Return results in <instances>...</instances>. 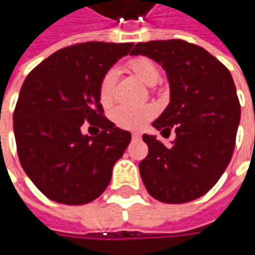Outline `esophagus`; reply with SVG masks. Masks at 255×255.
<instances>
[{
    "mask_svg": "<svg viewBox=\"0 0 255 255\" xmlns=\"http://www.w3.org/2000/svg\"><path fill=\"white\" fill-rule=\"evenodd\" d=\"M132 137L133 139H140V137H142V134H140V133L134 132V133H132Z\"/></svg>",
    "mask_w": 255,
    "mask_h": 255,
    "instance_id": "34e87169",
    "label": "esophagus"
}]
</instances>
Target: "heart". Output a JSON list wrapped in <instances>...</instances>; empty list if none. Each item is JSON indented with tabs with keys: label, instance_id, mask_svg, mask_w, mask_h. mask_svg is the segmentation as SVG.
I'll return each instance as SVG.
<instances>
[{
	"label": "heart",
	"instance_id": "obj_1",
	"mask_svg": "<svg viewBox=\"0 0 255 255\" xmlns=\"http://www.w3.org/2000/svg\"><path fill=\"white\" fill-rule=\"evenodd\" d=\"M126 69L137 76L146 85H154L160 78V71L157 65L153 62L150 58L146 56H136L128 61ZM115 85H116V74L115 71H108L103 75L99 84V101L103 106H109L115 99ZM154 108L149 105L140 106H130L122 105L113 109L112 119L119 128L137 130L142 129L146 123L154 116Z\"/></svg>",
	"mask_w": 255,
	"mask_h": 255
}]
</instances>
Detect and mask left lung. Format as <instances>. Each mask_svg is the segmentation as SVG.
<instances>
[{
    "label": "left lung",
    "instance_id": "left-lung-1",
    "mask_svg": "<svg viewBox=\"0 0 255 255\" xmlns=\"http://www.w3.org/2000/svg\"><path fill=\"white\" fill-rule=\"evenodd\" d=\"M130 55H144L166 71L170 103L153 122L176 133L171 146L143 134L149 153L139 164L146 190L156 200H196L229 166L240 123V102L230 71L199 45L181 39L139 42Z\"/></svg>",
    "mask_w": 255,
    "mask_h": 255
}]
</instances>
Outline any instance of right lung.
I'll return each instance as SVG.
<instances>
[{
  "label": "right lung",
  "instance_id": "right-lung-1",
  "mask_svg": "<svg viewBox=\"0 0 255 255\" xmlns=\"http://www.w3.org/2000/svg\"><path fill=\"white\" fill-rule=\"evenodd\" d=\"M132 46L71 45L44 59L24 81L14 111L16 152L28 177L48 199L81 206L108 187L132 136L103 116L99 84ZM85 122L100 134L81 132Z\"/></svg>",
  "mask_w": 255,
  "mask_h": 255
}]
</instances>
